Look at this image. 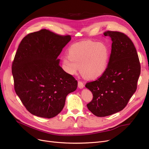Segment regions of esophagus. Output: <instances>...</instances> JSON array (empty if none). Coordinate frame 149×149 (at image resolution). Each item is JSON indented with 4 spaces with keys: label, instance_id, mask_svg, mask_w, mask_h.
I'll return each mask as SVG.
<instances>
[{
    "label": "esophagus",
    "instance_id": "34e87169",
    "mask_svg": "<svg viewBox=\"0 0 149 149\" xmlns=\"http://www.w3.org/2000/svg\"><path fill=\"white\" fill-rule=\"evenodd\" d=\"M78 87L80 89H83L84 87H85V85H84V84L81 81H79L78 82Z\"/></svg>",
    "mask_w": 149,
    "mask_h": 149
}]
</instances>
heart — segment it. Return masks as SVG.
Returning <instances> with one entry per match:
<instances>
[{"label": "heart", "instance_id": "obj_1", "mask_svg": "<svg viewBox=\"0 0 149 149\" xmlns=\"http://www.w3.org/2000/svg\"><path fill=\"white\" fill-rule=\"evenodd\" d=\"M109 57L110 52L105 43L84 41L70 46L68 56L64 58L63 63L64 70L70 75L76 74L80 68L86 78L95 79L107 69Z\"/></svg>", "mask_w": 149, "mask_h": 149}]
</instances>
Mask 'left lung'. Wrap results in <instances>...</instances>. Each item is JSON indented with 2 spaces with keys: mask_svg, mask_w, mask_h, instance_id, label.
<instances>
[{
  "mask_svg": "<svg viewBox=\"0 0 149 149\" xmlns=\"http://www.w3.org/2000/svg\"><path fill=\"white\" fill-rule=\"evenodd\" d=\"M103 35L112 41L108 66L100 78L85 85L93 95L87 107L98 117L113 114L126 107L136 90L141 73L136 49L130 39L119 31H107Z\"/></svg>",
  "mask_w": 149,
  "mask_h": 149,
  "instance_id": "left-lung-1",
  "label": "left lung"
}]
</instances>
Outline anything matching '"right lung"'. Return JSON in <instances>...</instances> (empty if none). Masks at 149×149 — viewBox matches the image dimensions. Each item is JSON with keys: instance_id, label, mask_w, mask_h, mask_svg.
Returning <instances> with one entry per match:
<instances>
[{"instance_id": "right-lung-1", "label": "right lung", "mask_w": 149, "mask_h": 149, "mask_svg": "<svg viewBox=\"0 0 149 149\" xmlns=\"http://www.w3.org/2000/svg\"><path fill=\"white\" fill-rule=\"evenodd\" d=\"M70 36L42 29L25 36L12 64L16 94L32 114L52 118L58 114L77 81L59 65L58 59Z\"/></svg>"}]
</instances>
